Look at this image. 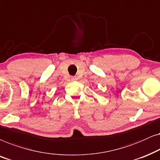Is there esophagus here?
I'll use <instances>...</instances> for the list:
<instances>
[{
    "instance_id": "1",
    "label": "esophagus",
    "mask_w": 160,
    "mask_h": 160,
    "mask_svg": "<svg viewBox=\"0 0 160 160\" xmlns=\"http://www.w3.org/2000/svg\"><path fill=\"white\" fill-rule=\"evenodd\" d=\"M71 80H72V81H77V80H78V77L74 76V77H72Z\"/></svg>"
}]
</instances>
